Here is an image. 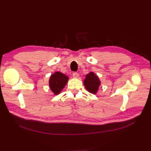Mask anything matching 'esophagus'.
Instances as JSON below:
<instances>
[{
	"label": "esophagus",
	"mask_w": 151,
	"mask_h": 151,
	"mask_svg": "<svg viewBox=\"0 0 151 151\" xmlns=\"http://www.w3.org/2000/svg\"><path fill=\"white\" fill-rule=\"evenodd\" d=\"M73 76L74 78H77L78 76H79V74H78L77 73H76V72H74L73 73Z\"/></svg>",
	"instance_id": "1"
}]
</instances>
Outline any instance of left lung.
<instances>
[{"label": "left lung", "instance_id": "obj_1", "mask_svg": "<svg viewBox=\"0 0 151 151\" xmlns=\"http://www.w3.org/2000/svg\"><path fill=\"white\" fill-rule=\"evenodd\" d=\"M100 83L101 82L98 78V76L93 72H91L87 75H86V78L83 82L86 89L93 94H96L99 86L100 85Z\"/></svg>", "mask_w": 151, "mask_h": 151}]
</instances>
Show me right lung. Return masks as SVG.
<instances>
[{"mask_svg":"<svg viewBox=\"0 0 151 151\" xmlns=\"http://www.w3.org/2000/svg\"><path fill=\"white\" fill-rule=\"evenodd\" d=\"M68 76L56 72L50 77L49 81V85L51 90L55 95H58L61 91L68 81Z\"/></svg>","mask_w":151,"mask_h":151,"instance_id":"right-lung-1","label":"right lung"}]
</instances>
